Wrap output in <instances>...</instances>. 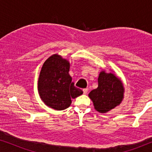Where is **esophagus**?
I'll list each match as a JSON object with an SVG mask.
<instances>
[{
	"label": "esophagus",
	"mask_w": 152,
	"mask_h": 152,
	"mask_svg": "<svg viewBox=\"0 0 152 152\" xmlns=\"http://www.w3.org/2000/svg\"><path fill=\"white\" fill-rule=\"evenodd\" d=\"M88 88H84L83 89V92H84V94H87V93H88Z\"/></svg>",
	"instance_id": "obj_1"
}]
</instances>
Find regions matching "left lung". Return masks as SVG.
Here are the masks:
<instances>
[{"mask_svg":"<svg viewBox=\"0 0 152 152\" xmlns=\"http://www.w3.org/2000/svg\"><path fill=\"white\" fill-rule=\"evenodd\" d=\"M98 87L91 91L88 97L94 108L104 113L113 109L121 103L124 98V88L119 78L111 72L101 71L98 77Z\"/></svg>","mask_w":152,"mask_h":152,"instance_id":"obj_1","label":"left lung"}]
</instances>
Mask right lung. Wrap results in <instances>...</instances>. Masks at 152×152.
I'll return each mask as SVG.
<instances>
[{"label":"right lung","mask_w":152,"mask_h":152,"mask_svg":"<svg viewBox=\"0 0 152 152\" xmlns=\"http://www.w3.org/2000/svg\"><path fill=\"white\" fill-rule=\"evenodd\" d=\"M69 69V61L55 54L44 62L39 74V96L45 105L57 111L67 109L71 104L72 98L83 93L72 82Z\"/></svg>","instance_id":"add662e5"}]
</instances>
